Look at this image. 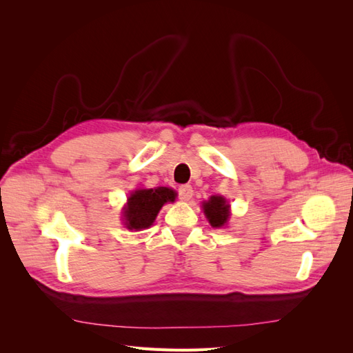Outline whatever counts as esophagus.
Returning a JSON list of instances; mask_svg holds the SVG:
<instances>
[{
	"instance_id": "34e87169",
	"label": "esophagus",
	"mask_w": 353,
	"mask_h": 353,
	"mask_svg": "<svg viewBox=\"0 0 353 353\" xmlns=\"http://www.w3.org/2000/svg\"><path fill=\"white\" fill-rule=\"evenodd\" d=\"M178 194H179L181 200H185L187 201V200H190L191 197H193V187L188 185V184L181 185L178 188Z\"/></svg>"
}]
</instances>
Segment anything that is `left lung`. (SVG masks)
<instances>
[{
    "instance_id": "obj_1",
    "label": "left lung",
    "mask_w": 353,
    "mask_h": 353,
    "mask_svg": "<svg viewBox=\"0 0 353 353\" xmlns=\"http://www.w3.org/2000/svg\"><path fill=\"white\" fill-rule=\"evenodd\" d=\"M203 210L210 225L215 228L225 225L230 216V206L227 205V200L221 196H212L210 200L203 203Z\"/></svg>"
}]
</instances>
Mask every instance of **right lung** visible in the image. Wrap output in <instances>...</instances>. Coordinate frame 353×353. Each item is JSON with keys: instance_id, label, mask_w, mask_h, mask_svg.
<instances>
[{"instance_id": "right-lung-1", "label": "right lung", "mask_w": 353, "mask_h": 353, "mask_svg": "<svg viewBox=\"0 0 353 353\" xmlns=\"http://www.w3.org/2000/svg\"><path fill=\"white\" fill-rule=\"evenodd\" d=\"M176 193L168 187L137 190L128 199L123 219L128 230H143L153 225L159 210L168 201H174Z\"/></svg>"}]
</instances>
